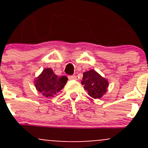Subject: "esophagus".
<instances>
[{
  "label": "esophagus",
  "mask_w": 148,
  "mask_h": 148,
  "mask_svg": "<svg viewBox=\"0 0 148 148\" xmlns=\"http://www.w3.org/2000/svg\"><path fill=\"white\" fill-rule=\"evenodd\" d=\"M68 78H69V79H70V80H76L77 79V76L70 75V76H68Z\"/></svg>",
  "instance_id": "1"
}]
</instances>
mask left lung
Segmentation results:
<instances>
[{"label": "left lung", "mask_w": 148, "mask_h": 148, "mask_svg": "<svg viewBox=\"0 0 148 148\" xmlns=\"http://www.w3.org/2000/svg\"><path fill=\"white\" fill-rule=\"evenodd\" d=\"M82 84L88 92V95L95 99L101 98L107 92L108 81L103 78L95 70H90L83 74Z\"/></svg>", "instance_id": "8db88e82"}]
</instances>
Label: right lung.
I'll return each instance as SVG.
<instances>
[{
    "mask_svg": "<svg viewBox=\"0 0 148 148\" xmlns=\"http://www.w3.org/2000/svg\"><path fill=\"white\" fill-rule=\"evenodd\" d=\"M68 78L65 76L58 77L52 69H44L35 82L36 88L46 97H53L56 93L63 89Z\"/></svg>",
    "mask_w": 148,
    "mask_h": 148,
    "instance_id": "obj_1",
    "label": "right lung"
}]
</instances>
